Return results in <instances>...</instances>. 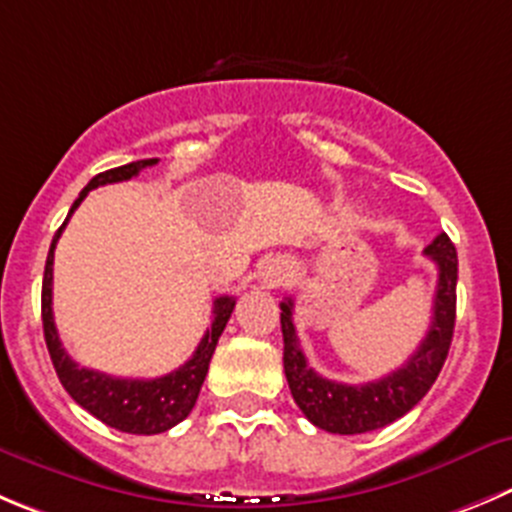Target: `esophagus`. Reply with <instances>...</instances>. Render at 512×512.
Wrapping results in <instances>:
<instances>
[{
  "instance_id": "esophagus-1",
  "label": "esophagus",
  "mask_w": 512,
  "mask_h": 512,
  "mask_svg": "<svg viewBox=\"0 0 512 512\" xmlns=\"http://www.w3.org/2000/svg\"><path fill=\"white\" fill-rule=\"evenodd\" d=\"M290 275H293V267L283 260H275L265 267V272H262V283H265L267 288H280L283 283H288Z\"/></svg>"
}]
</instances>
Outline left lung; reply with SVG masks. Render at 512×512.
<instances>
[{"mask_svg": "<svg viewBox=\"0 0 512 512\" xmlns=\"http://www.w3.org/2000/svg\"><path fill=\"white\" fill-rule=\"evenodd\" d=\"M424 255L437 265V290H434L432 323L407 364L391 371L384 379L369 384H341L315 374L308 366L298 333L293 326V300L280 303L283 326V366L290 394L300 412L333 434H364L386 427L417 407L422 396L432 389L444 358L450 353L455 333L457 310V250L447 234H437Z\"/></svg>", "mask_w": 512, "mask_h": 512, "instance_id": "left-lung-1", "label": "left lung"}]
</instances>
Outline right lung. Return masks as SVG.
Segmentation results:
<instances>
[{"label": "right lung", "mask_w": 512, "mask_h": 512, "mask_svg": "<svg viewBox=\"0 0 512 512\" xmlns=\"http://www.w3.org/2000/svg\"><path fill=\"white\" fill-rule=\"evenodd\" d=\"M154 164H159V159H141L93 176L88 186L80 191V197L75 199L73 207H70V214L80 207V202L88 197L90 189H98L103 184H116V181H128L141 169ZM68 219L62 222V227L52 237L50 252H47L45 278H42V328H45V343L47 351H50L52 366L57 371V379L80 407L88 409L95 419H100L108 427L121 429V432L128 434L166 432V429L176 427L181 419L189 417V412L197 404L199 389L207 379L212 353L234 310V298L222 295V298L214 300L212 328H207V333L199 341L197 351L191 353L189 361L176 371H171V374L159 376V379H118V376H108L78 366L70 358V353L62 348L55 318H52V260H55V245Z\"/></svg>", "instance_id": "obj_1"}]
</instances>
